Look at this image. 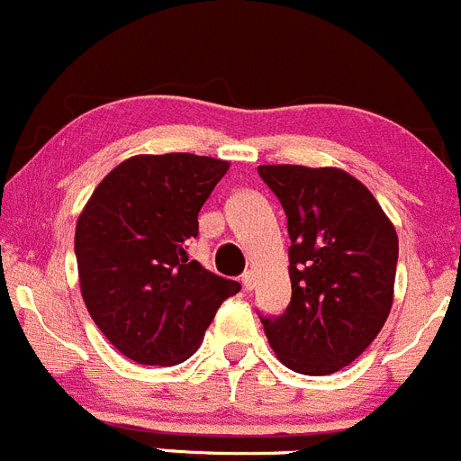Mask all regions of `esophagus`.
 <instances>
[{
	"mask_svg": "<svg viewBox=\"0 0 461 461\" xmlns=\"http://www.w3.org/2000/svg\"><path fill=\"white\" fill-rule=\"evenodd\" d=\"M241 285H244L246 291H250L255 286V273L253 271H244V276H241Z\"/></svg>",
	"mask_w": 461,
	"mask_h": 461,
	"instance_id": "esophagus-1",
	"label": "esophagus"
}]
</instances>
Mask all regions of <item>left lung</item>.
Masks as SVG:
<instances>
[{
  "mask_svg": "<svg viewBox=\"0 0 461 461\" xmlns=\"http://www.w3.org/2000/svg\"><path fill=\"white\" fill-rule=\"evenodd\" d=\"M289 226L291 303L262 318L282 366L334 375L361 357L390 316L399 237L375 194L340 167L259 166Z\"/></svg>",
  "mask_w": 461,
  "mask_h": 461,
  "instance_id": "8db88e82",
  "label": "left lung"
}]
</instances>
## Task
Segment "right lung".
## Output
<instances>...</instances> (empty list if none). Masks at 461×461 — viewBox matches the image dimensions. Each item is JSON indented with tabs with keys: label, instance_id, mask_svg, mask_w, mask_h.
Instances as JSON below:
<instances>
[{
	"label": "right lung",
	"instance_id": "1",
	"mask_svg": "<svg viewBox=\"0 0 461 461\" xmlns=\"http://www.w3.org/2000/svg\"><path fill=\"white\" fill-rule=\"evenodd\" d=\"M230 163L188 152L136 154L91 193L76 224L86 312L104 339L140 366L193 357L240 282L188 258L199 211Z\"/></svg>",
	"mask_w": 461,
	"mask_h": 461
}]
</instances>
